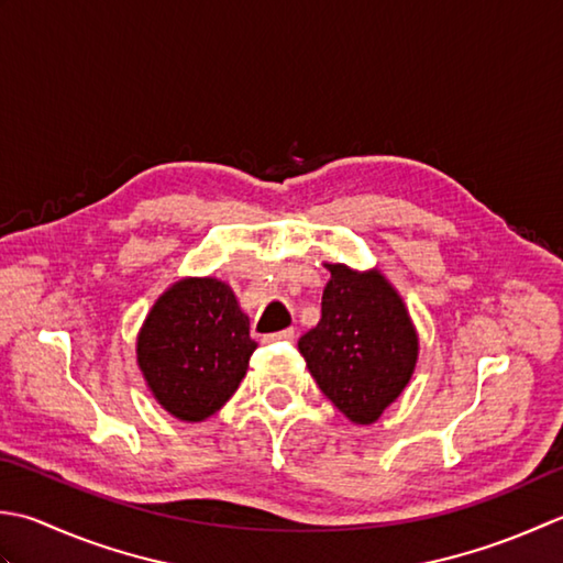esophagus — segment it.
<instances>
[{
    "mask_svg": "<svg viewBox=\"0 0 563 563\" xmlns=\"http://www.w3.org/2000/svg\"><path fill=\"white\" fill-rule=\"evenodd\" d=\"M294 335H296L294 328H286L282 332H272V335H265V338H262V342H267V345H269V342H291Z\"/></svg>",
    "mask_w": 563,
    "mask_h": 563,
    "instance_id": "34e87169",
    "label": "esophagus"
}]
</instances>
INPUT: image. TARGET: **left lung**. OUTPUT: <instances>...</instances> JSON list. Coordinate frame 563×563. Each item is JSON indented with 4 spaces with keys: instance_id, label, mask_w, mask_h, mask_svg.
<instances>
[{
    "instance_id": "8db88e82",
    "label": "left lung",
    "mask_w": 563,
    "mask_h": 563,
    "mask_svg": "<svg viewBox=\"0 0 563 563\" xmlns=\"http://www.w3.org/2000/svg\"><path fill=\"white\" fill-rule=\"evenodd\" d=\"M320 323L298 340L308 372L332 406L372 426L404 394L418 364V330L382 272L325 265Z\"/></svg>"
}]
</instances>
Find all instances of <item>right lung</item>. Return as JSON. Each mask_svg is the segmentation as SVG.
<instances>
[{"instance_id": "1", "label": "right lung", "mask_w": 563, "mask_h": 563, "mask_svg": "<svg viewBox=\"0 0 563 563\" xmlns=\"http://www.w3.org/2000/svg\"><path fill=\"white\" fill-rule=\"evenodd\" d=\"M257 342L231 286L185 277L153 303L135 338V362L147 391L172 418L203 422L225 406Z\"/></svg>"}]
</instances>
